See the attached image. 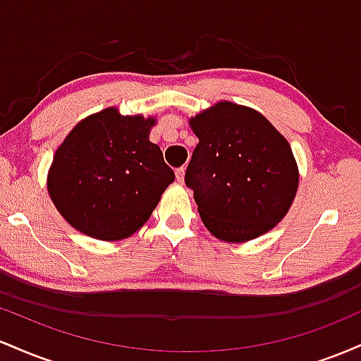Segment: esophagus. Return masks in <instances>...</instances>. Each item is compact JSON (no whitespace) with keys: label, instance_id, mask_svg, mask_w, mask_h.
Returning <instances> with one entry per match:
<instances>
[{"label":"esophagus","instance_id":"34e87169","mask_svg":"<svg viewBox=\"0 0 361 361\" xmlns=\"http://www.w3.org/2000/svg\"><path fill=\"white\" fill-rule=\"evenodd\" d=\"M176 181H178V183H180V185L185 183V168L176 169Z\"/></svg>","mask_w":361,"mask_h":361}]
</instances>
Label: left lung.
I'll return each instance as SVG.
<instances>
[{"label": "left lung", "instance_id": "8db88e82", "mask_svg": "<svg viewBox=\"0 0 361 361\" xmlns=\"http://www.w3.org/2000/svg\"><path fill=\"white\" fill-rule=\"evenodd\" d=\"M188 123L198 144L185 181L210 234L224 243H246L271 231L299 188L288 140L258 110L226 100Z\"/></svg>", "mask_w": 361, "mask_h": 361}]
</instances>
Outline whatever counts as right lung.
<instances>
[{"label": "right lung", "mask_w": 361, "mask_h": 361, "mask_svg": "<svg viewBox=\"0 0 361 361\" xmlns=\"http://www.w3.org/2000/svg\"><path fill=\"white\" fill-rule=\"evenodd\" d=\"M156 117L117 106L78 122L54 154L47 192L64 221L100 241L139 231L175 181L159 146L149 140Z\"/></svg>", "instance_id": "1"}]
</instances>
